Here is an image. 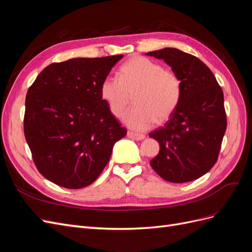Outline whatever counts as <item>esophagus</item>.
<instances>
[{"label": "esophagus", "mask_w": 252, "mask_h": 252, "mask_svg": "<svg viewBox=\"0 0 252 252\" xmlns=\"http://www.w3.org/2000/svg\"><path fill=\"white\" fill-rule=\"evenodd\" d=\"M127 136L129 139H132L135 141H142L145 139V135L144 134H140V133H134L131 131H128L127 132Z\"/></svg>", "instance_id": "34e87169"}]
</instances>
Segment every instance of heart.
I'll return each instance as SVG.
<instances>
[{"label": "heart", "instance_id": "heart-1", "mask_svg": "<svg viewBox=\"0 0 252 252\" xmlns=\"http://www.w3.org/2000/svg\"><path fill=\"white\" fill-rule=\"evenodd\" d=\"M101 97L113 117H123L131 96L134 108L124 117L125 124L138 131L146 130L158 122L168 120L180 103L182 86L178 75L163 69L158 63L135 56L121 66L119 79L105 78Z\"/></svg>", "mask_w": 252, "mask_h": 252}]
</instances>
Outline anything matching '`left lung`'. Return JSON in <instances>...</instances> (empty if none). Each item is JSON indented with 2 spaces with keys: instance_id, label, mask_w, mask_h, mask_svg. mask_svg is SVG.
I'll return each mask as SVG.
<instances>
[{
  "instance_id": "8db88e82",
  "label": "left lung",
  "mask_w": 252,
  "mask_h": 252,
  "mask_svg": "<svg viewBox=\"0 0 252 252\" xmlns=\"http://www.w3.org/2000/svg\"><path fill=\"white\" fill-rule=\"evenodd\" d=\"M146 56L168 64L182 86L180 103L168 122L149 133L159 144L150 165L166 181L191 182L218 159L227 127L223 90L209 68L189 53L167 47Z\"/></svg>"
}]
</instances>
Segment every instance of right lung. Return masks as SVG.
I'll return each mask as SVG.
<instances>
[{
	"instance_id": "right-lung-1",
	"label": "right lung",
	"mask_w": 252,
	"mask_h": 252,
	"mask_svg": "<svg viewBox=\"0 0 252 252\" xmlns=\"http://www.w3.org/2000/svg\"><path fill=\"white\" fill-rule=\"evenodd\" d=\"M123 55L75 58L37 75L25 101L24 133L37 170L55 184L94 183L126 129L101 97V84Z\"/></svg>"
}]
</instances>
